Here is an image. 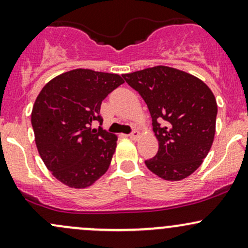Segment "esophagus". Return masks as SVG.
I'll return each mask as SVG.
<instances>
[{
    "mask_svg": "<svg viewBox=\"0 0 248 248\" xmlns=\"http://www.w3.org/2000/svg\"><path fill=\"white\" fill-rule=\"evenodd\" d=\"M140 131H138V130H134V131L131 132V134L129 135V137L131 138V140H137L138 137H140Z\"/></svg>",
    "mask_w": 248,
    "mask_h": 248,
    "instance_id": "esophagus-1",
    "label": "esophagus"
}]
</instances>
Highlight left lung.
Returning <instances> with one entry per match:
<instances>
[{"instance_id":"1","label":"left lung","mask_w":248,"mask_h":248,"mask_svg":"<svg viewBox=\"0 0 248 248\" xmlns=\"http://www.w3.org/2000/svg\"><path fill=\"white\" fill-rule=\"evenodd\" d=\"M123 78L140 93L153 118L158 151L145 161L148 169L168 181L193 174L214 140L217 105L209 87L167 66L123 74Z\"/></svg>"}]
</instances>
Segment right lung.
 Returning <instances> with one entry per match:
<instances>
[{
    "mask_svg": "<svg viewBox=\"0 0 248 248\" xmlns=\"http://www.w3.org/2000/svg\"><path fill=\"white\" fill-rule=\"evenodd\" d=\"M124 80L121 76L78 68L52 79L39 93L31 126L42 161L55 178L86 188L108 169L116 135L102 127V102Z\"/></svg>",
    "mask_w": 248,
    "mask_h": 248,
    "instance_id": "right-lung-1",
    "label": "right lung"
}]
</instances>
